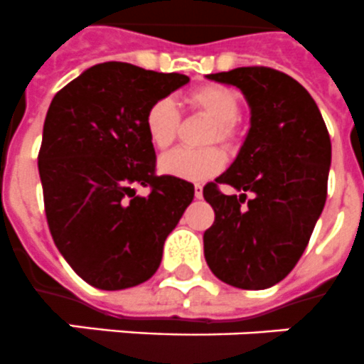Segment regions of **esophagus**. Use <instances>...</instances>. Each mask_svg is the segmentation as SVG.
<instances>
[{"mask_svg": "<svg viewBox=\"0 0 364 364\" xmlns=\"http://www.w3.org/2000/svg\"><path fill=\"white\" fill-rule=\"evenodd\" d=\"M194 196H196L198 200H200V198L203 196V188H202V185H194Z\"/></svg>", "mask_w": 364, "mask_h": 364, "instance_id": "obj_1", "label": "esophagus"}]
</instances>
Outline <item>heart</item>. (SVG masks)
<instances>
[{
    "instance_id": "heart-1",
    "label": "heart",
    "mask_w": 364,
    "mask_h": 364,
    "mask_svg": "<svg viewBox=\"0 0 364 364\" xmlns=\"http://www.w3.org/2000/svg\"><path fill=\"white\" fill-rule=\"evenodd\" d=\"M187 102L198 114H203L211 119L205 144H223L233 147L239 138L237 115L239 99L232 90L224 85H202L191 91ZM147 138L156 149H166L173 144L179 129V112L170 99L155 100L144 117ZM226 164V155L220 147L211 146L203 149H173L166 153L159 162L161 172L168 176L202 181L215 176Z\"/></svg>"
}]
</instances>
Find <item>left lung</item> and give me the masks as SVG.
<instances>
[{
    "instance_id": "left-lung-1",
    "label": "left lung",
    "mask_w": 364,
    "mask_h": 364,
    "mask_svg": "<svg viewBox=\"0 0 364 364\" xmlns=\"http://www.w3.org/2000/svg\"><path fill=\"white\" fill-rule=\"evenodd\" d=\"M208 78L237 85L252 117L237 159L203 187L215 211L203 233L205 262L226 284L271 288L299 262L326 205L329 132L309 91L280 70L239 67ZM220 184L244 194L228 197Z\"/></svg>"
}]
</instances>
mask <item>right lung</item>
Returning <instances> with one entry per match:
<instances>
[{
    "mask_svg": "<svg viewBox=\"0 0 364 364\" xmlns=\"http://www.w3.org/2000/svg\"><path fill=\"white\" fill-rule=\"evenodd\" d=\"M187 82L108 61L52 99L38 149L44 213L58 250L87 284L112 291L151 279L194 198L192 183L156 176L144 127L147 108ZM136 186L150 194L138 197Z\"/></svg>",
    "mask_w": 364,
    "mask_h": 364,
    "instance_id": "right-lung-1",
    "label": "right lung"
}]
</instances>
